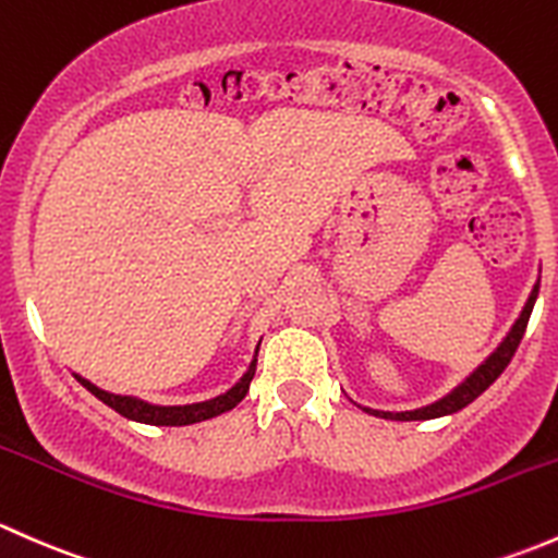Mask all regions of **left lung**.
Masks as SVG:
<instances>
[{
  "label": "left lung",
  "mask_w": 558,
  "mask_h": 558,
  "mask_svg": "<svg viewBox=\"0 0 558 558\" xmlns=\"http://www.w3.org/2000/svg\"><path fill=\"white\" fill-rule=\"evenodd\" d=\"M537 290H539V281L535 284V290H532V295H530V301H526V306H524V312H521V317L515 319V325L510 327V332H508V336H505V341L497 347V352H494L492 357L478 367V371L470 373V376L464 378V381L459 384V387L453 389L451 395H446L444 400H438V403H433V405L416 408V411L389 413V411H371V408H363V411L376 413V416H384V418H395V422H418V418H438V416H446V413L462 411V408L473 403V400L478 398L481 392H486V389H489L492 384L497 381L499 373H502L505 367H508L510 360H513L515 349H519L521 338H524L526 322H530L532 308H535Z\"/></svg>",
  "instance_id": "8db88e82"
}]
</instances>
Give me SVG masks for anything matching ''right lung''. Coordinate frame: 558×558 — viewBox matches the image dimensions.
Segmentation results:
<instances>
[{
  "mask_svg": "<svg viewBox=\"0 0 558 558\" xmlns=\"http://www.w3.org/2000/svg\"><path fill=\"white\" fill-rule=\"evenodd\" d=\"M255 367H257V360H252L250 371L241 376L236 387L228 389V392L220 395V398L206 400V403H195V405H150V403H142V400L136 398H123V395L105 392V389L94 387V384L85 381V378H77V381L83 384L90 395H96L101 403L114 408L120 416L134 418V422H142V424H158V427H182V424L204 422V418L220 416V413L236 408L241 400H244V395L250 392V381L252 376H255Z\"/></svg>",
  "mask_w": 558,
  "mask_h": 558,
  "instance_id": "right-lung-1",
  "label": "right lung"
}]
</instances>
